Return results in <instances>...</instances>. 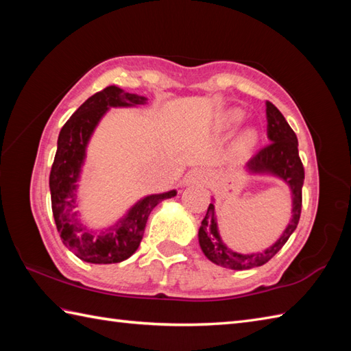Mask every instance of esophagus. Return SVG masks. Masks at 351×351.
I'll list each match as a JSON object with an SVG mask.
<instances>
[{
  "label": "esophagus",
  "mask_w": 351,
  "mask_h": 351,
  "mask_svg": "<svg viewBox=\"0 0 351 351\" xmlns=\"http://www.w3.org/2000/svg\"><path fill=\"white\" fill-rule=\"evenodd\" d=\"M208 181V175L204 170H193L189 171L184 178V184L185 185H202Z\"/></svg>",
  "instance_id": "obj_1"
}]
</instances>
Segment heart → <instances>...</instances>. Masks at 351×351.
Wrapping results in <instances>:
<instances>
[{
	"label": "heart",
	"instance_id": "1",
	"mask_svg": "<svg viewBox=\"0 0 351 351\" xmlns=\"http://www.w3.org/2000/svg\"><path fill=\"white\" fill-rule=\"evenodd\" d=\"M243 113L240 110H230L225 116V126L226 128H235V126L243 122ZM258 143V132L255 130H245L241 132V136L237 140L238 151H249Z\"/></svg>",
	"mask_w": 351,
	"mask_h": 351
}]
</instances>
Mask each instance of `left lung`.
<instances>
[{"label":"left lung","mask_w":351,"mask_h":351,"mask_svg":"<svg viewBox=\"0 0 351 351\" xmlns=\"http://www.w3.org/2000/svg\"><path fill=\"white\" fill-rule=\"evenodd\" d=\"M267 113V137L268 143L264 149L245 162L244 170L249 175L273 176L283 181L291 191V219L280 237L263 252L238 253L229 249L221 240L219 232L217 217H215L214 197L208 206L205 219L199 228V244L204 255L215 265L230 268V270H249L268 263L283 244L288 241L291 234L299 225L302 213V187L304 181V169L299 156V141L295 132L282 116L280 111L271 102L265 104Z\"/></svg>","instance_id":"left-lung-1"}]
</instances>
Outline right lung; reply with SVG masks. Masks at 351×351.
<instances>
[{"label": "right lung", "mask_w": 351, "mask_h": 351, "mask_svg": "<svg viewBox=\"0 0 351 351\" xmlns=\"http://www.w3.org/2000/svg\"><path fill=\"white\" fill-rule=\"evenodd\" d=\"M146 96L126 93L108 86L90 96L58 134L57 152L49 175L52 215L63 244L90 264H116L128 259L138 249L149 214L160 202L176 196V190L147 195L126 210L114 225L93 230L80 219L78 187L87 156V146L96 126L110 108L140 107Z\"/></svg>", "instance_id": "1"}]
</instances>
